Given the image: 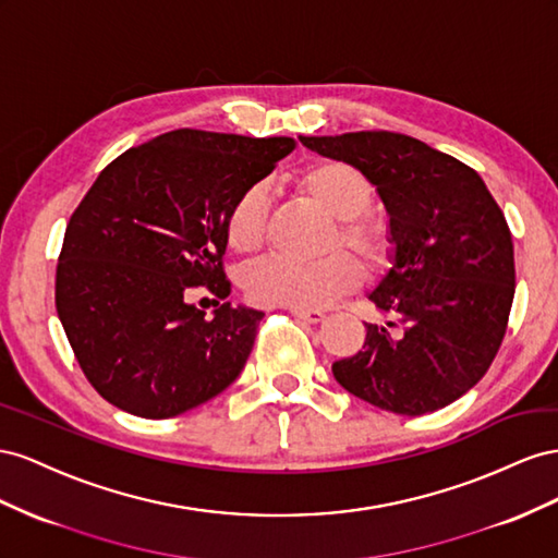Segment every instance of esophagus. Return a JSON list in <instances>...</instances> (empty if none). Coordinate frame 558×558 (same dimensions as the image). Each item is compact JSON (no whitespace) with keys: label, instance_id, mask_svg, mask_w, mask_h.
Segmentation results:
<instances>
[{"label":"esophagus","instance_id":"esophagus-1","mask_svg":"<svg viewBox=\"0 0 558 558\" xmlns=\"http://www.w3.org/2000/svg\"><path fill=\"white\" fill-rule=\"evenodd\" d=\"M292 313L299 317V320H304L308 325H317V323L325 320L323 311H296V308H292Z\"/></svg>","mask_w":558,"mask_h":558}]
</instances>
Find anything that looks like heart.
I'll list each match as a JSON object with an SVG mask.
<instances>
[{
  "label": "heart",
  "mask_w": 558,
  "mask_h": 558,
  "mask_svg": "<svg viewBox=\"0 0 558 558\" xmlns=\"http://www.w3.org/2000/svg\"><path fill=\"white\" fill-rule=\"evenodd\" d=\"M296 186L315 205L339 219V238L355 250L369 268L380 270L392 259L395 243L386 221L364 215L374 201L372 180L348 161H317L296 172ZM268 221V196L262 186H247L231 203L225 219L227 243L238 254L257 252ZM362 280L360 264L348 252H333L320 262L301 264L266 259L247 270L245 292L262 306L315 311L353 292Z\"/></svg>",
  "instance_id": "b5f03b06"
}]
</instances>
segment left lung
I'll list each match as a JSON object with an SVG mask.
<instances>
[{
    "label": "left lung",
    "mask_w": 558,
    "mask_h": 558,
    "mask_svg": "<svg viewBox=\"0 0 558 558\" xmlns=\"http://www.w3.org/2000/svg\"><path fill=\"white\" fill-rule=\"evenodd\" d=\"M299 140L367 174L395 243L392 266L369 292L390 323L367 325L360 353L331 364L333 378L402 416L456 402L488 372L514 299V245L498 203L470 166L416 137Z\"/></svg>",
    "instance_id": "left-lung-1"
}]
</instances>
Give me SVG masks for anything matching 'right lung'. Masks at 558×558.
Instances as JSON below:
<instances>
[{
    "label": "right lung",
    "instance_id": "right-lung-1",
    "mask_svg": "<svg viewBox=\"0 0 558 558\" xmlns=\"http://www.w3.org/2000/svg\"><path fill=\"white\" fill-rule=\"evenodd\" d=\"M294 149L292 137L172 131L114 158L70 217L56 308L90 386L142 418L213 400L243 372L262 311L189 304L231 294L225 219Z\"/></svg>",
    "mask_w": 558,
    "mask_h": 558
}]
</instances>
